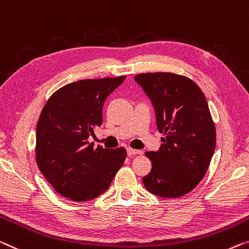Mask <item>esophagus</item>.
<instances>
[{
  "mask_svg": "<svg viewBox=\"0 0 249 249\" xmlns=\"http://www.w3.org/2000/svg\"><path fill=\"white\" fill-rule=\"evenodd\" d=\"M127 154L129 155V157H133V155H136V154H142V151H139V150H135V148L128 147L127 148Z\"/></svg>",
  "mask_w": 249,
  "mask_h": 249,
  "instance_id": "obj_1",
  "label": "esophagus"
}]
</instances>
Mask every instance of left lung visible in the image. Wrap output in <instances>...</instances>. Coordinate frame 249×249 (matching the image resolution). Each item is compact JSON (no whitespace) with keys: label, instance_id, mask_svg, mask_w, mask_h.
Here are the masks:
<instances>
[{"label":"left lung","instance_id":"left-lung-1","mask_svg":"<svg viewBox=\"0 0 249 249\" xmlns=\"http://www.w3.org/2000/svg\"><path fill=\"white\" fill-rule=\"evenodd\" d=\"M134 80L153 104L162 144L146 152L151 172L144 187L155 196L179 198L205 177L216 147V127L201 89L172 72L139 73Z\"/></svg>","mask_w":249,"mask_h":249}]
</instances>
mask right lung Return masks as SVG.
I'll return each instance as SVG.
<instances>
[{
    "instance_id": "obj_1",
    "label": "right lung",
    "mask_w": 249,
    "mask_h": 249,
    "mask_svg": "<svg viewBox=\"0 0 249 249\" xmlns=\"http://www.w3.org/2000/svg\"><path fill=\"white\" fill-rule=\"evenodd\" d=\"M126 76L84 79L58 89L40 114L36 161L54 190L71 201L103 195L126 159L124 147L104 148L88 142L103 123L106 98Z\"/></svg>"
}]
</instances>
